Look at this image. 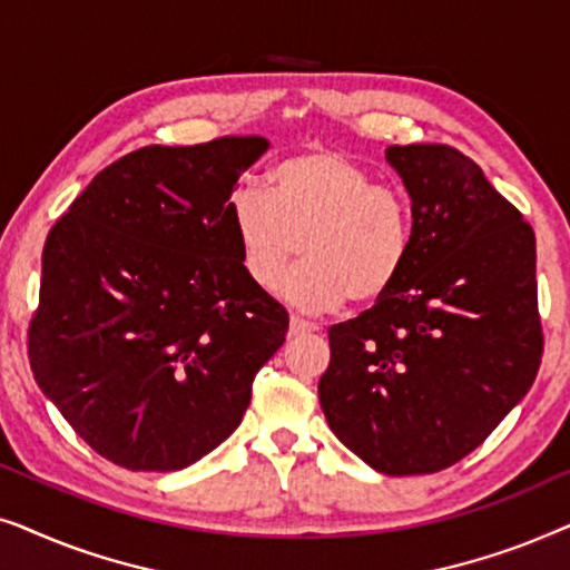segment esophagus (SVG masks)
<instances>
[{"label":"esophagus","instance_id":"esophagus-1","mask_svg":"<svg viewBox=\"0 0 570 570\" xmlns=\"http://www.w3.org/2000/svg\"><path fill=\"white\" fill-rule=\"evenodd\" d=\"M318 332V324L306 322L301 316H291V337H301V334H314Z\"/></svg>","mask_w":570,"mask_h":570}]
</instances>
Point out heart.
<instances>
[{
    "label": "heart",
    "mask_w": 570,
    "mask_h": 570,
    "mask_svg": "<svg viewBox=\"0 0 570 570\" xmlns=\"http://www.w3.org/2000/svg\"><path fill=\"white\" fill-rule=\"evenodd\" d=\"M240 264L262 291L277 285L293 256H306L279 293L303 311L347 298L368 306L400 279L412 248V207L396 186L332 150H301L275 163L269 191L240 186L228 202Z\"/></svg>",
    "instance_id": "b5f03b06"
}]
</instances>
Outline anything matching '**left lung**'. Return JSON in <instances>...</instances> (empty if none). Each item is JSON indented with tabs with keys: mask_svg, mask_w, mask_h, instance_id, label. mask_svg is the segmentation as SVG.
Instances as JSON below:
<instances>
[{
	"mask_svg": "<svg viewBox=\"0 0 570 570\" xmlns=\"http://www.w3.org/2000/svg\"><path fill=\"white\" fill-rule=\"evenodd\" d=\"M412 202L400 279L330 330L318 402L376 472L431 474L480 446L540 368L534 233L478 163L449 145H392Z\"/></svg>",
	"mask_w": 570,
	"mask_h": 570,
	"instance_id": "1",
	"label": "left lung"
}]
</instances>
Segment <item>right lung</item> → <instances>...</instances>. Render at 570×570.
Returning a JSON list of instances; mask_svg holds the SVG:
<instances>
[{"label":"right lung","mask_w":570,"mask_h":570,"mask_svg":"<svg viewBox=\"0 0 570 570\" xmlns=\"http://www.w3.org/2000/svg\"><path fill=\"white\" fill-rule=\"evenodd\" d=\"M264 137L150 145L100 170L43 246L28 357L108 462L176 472L244 420L287 311L240 264L228 202Z\"/></svg>","instance_id":"1"}]
</instances>
